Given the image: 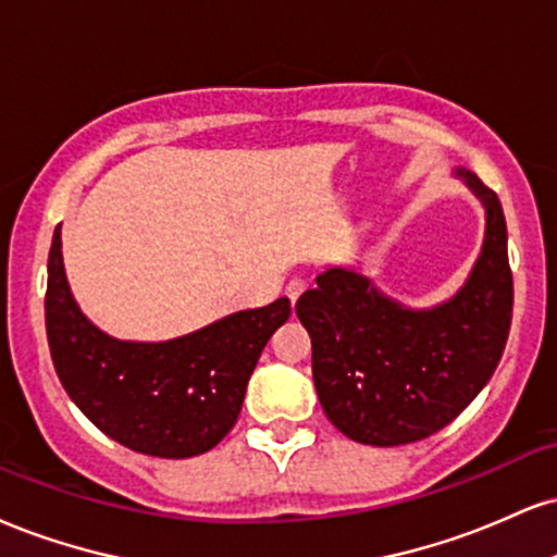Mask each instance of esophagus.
I'll return each instance as SVG.
<instances>
[{
  "mask_svg": "<svg viewBox=\"0 0 557 557\" xmlns=\"http://www.w3.org/2000/svg\"><path fill=\"white\" fill-rule=\"evenodd\" d=\"M306 290V280L304 277H293V280H287V285H285V296L290 298V304L296 306V300L300 298V293Z\"/></svg>",
  "mask_w": 557,
  "mask_h": 557,
  "instance_id": "34e87169",
  "label": "esophagus"
}]
</instances>
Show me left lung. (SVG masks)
<instances>
[{"mask_svg":"<svg viewBox=\"0 0 557 557\" xmlns=\"http://www.w3.org/2000/svg\"><path fill=\"white\" fill-rule=\"evenodd\" d=\"M485 207V240L446 304L414 311L355 270L321 272L298 298L311 337L313 384L330 423L368 446L423 441L482 392L511 330L513 280L498 194L457 169Z\"/></svg>","mask_w":557,"mask_h":557,"instance_id":"1","label":"left lung"}]
</instances>
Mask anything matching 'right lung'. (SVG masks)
Masks as SVG:
<instances>
[{
  "instance_id": "1",
  "label": "right lung",
  "mask_w": 557,
  "mask_h": 557,
  "mask_svg": "<svg viewBox=\"0 0 557 557\" xmlns=\"http://www.w3.org/2000/svg\"><path fill=\"white\" fill-rule=\"evenodd\" d=\"M290 300L236 311L169 343H126L100 332L72 298L62 227L49 251L46 334L57 376L109 438L160 459L210 451L236 425L253 368Z\"/></svg>"
}]
</instances>
